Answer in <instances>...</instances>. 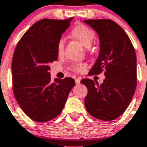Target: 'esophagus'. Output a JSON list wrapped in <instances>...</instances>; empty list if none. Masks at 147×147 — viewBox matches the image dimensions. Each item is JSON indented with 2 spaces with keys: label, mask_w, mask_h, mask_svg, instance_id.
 <instances>
[{
  "label": "esophagus",
  "mask_w": 147,
  "mask_h": 147,
  "mask_svg": "<svg viewBox=\"0 0 147 147\" xmlns=\"http://www.w3.org/2000/svg\"><path fill=\"white\" fill-rule=\"evenodd\" d=\"M80 81H81V78H77V79H76V84H79Z\"/></svg>",
  "instance_id": "esophagus-1"
}]
</instances>
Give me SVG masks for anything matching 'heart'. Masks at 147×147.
<instances>
[{"label": "heart", "mask_w": 147, "mask_h": 147, "mask_svg": "<svg viewBox=\"0 0 147 147\" xmlns=\"http://www.w3.org/2000/svg\"><path fill=\"white\" fill-rule=\"evenodd\" d=\"M71 36L79 41L85 47H90L96 38L95 32L92 29H90V27L83 24H78L77 26L74 27L71 31ZM56 48H57V54L59 55L62 54L64 52V48H65L64 38L61 37L58 39ZM86 67H87V65L86 63H72L70 65L69 68L75 72L82 73L84 71Z\"/></svg>", "instance_id": "heart-1"}]
</instances>
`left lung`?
<instances>
[{"mask_svg": "<svg viewBox=\"0 0 147 147\" xmlns=\"http://www.w3.org/2000/svg\"><path fill=\"white\" fill-rule=\"evenodd\" d=\"M84 22L96 31L100 43L98 58L89 76L103 71L105 76L100 85L90 79L81 80L88 90L85 106L93 118L115 120L129 107L136 89L134 47L124 29L111 19H88Z\"/></svg>", "mask_w": 147, "mask_h": 147, "instance_id": "1", "label": "left lung"}]
</instances>
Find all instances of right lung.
Masks as SVG:
<instances>
[{
  "mask_svg": "<svg viewBox=\"0 0 147 147\" xmlns=\"http://www.w3.org/2000/svg\"><path fill=\"white\" fill-rule=\"evenodd\" d=\"M71 19L36 22L15 49L11 62L14 95L24 113L35 121L46 122L59 115L76 83L70 77L52 82L49 72V64L57 60V40Z\"/></svg>",
  "mask_w": 147,
  "mask_h": 147,
  "instance_id": "1",
  "label": "right lung"
}]
</instances>
